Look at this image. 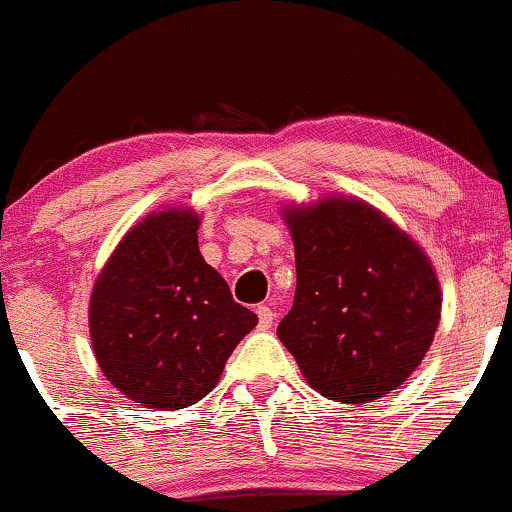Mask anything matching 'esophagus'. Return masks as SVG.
<instances>
[{"instance_id": "obj_1", "label": "esophagus", "mask_w": 512, "mask_h": 512, "mask_svg": "<svg viewBox=\"0 0 512 512\" xmlns=\"http://www.w3.org/2000/svg\"><path fill=\"white\" fill-rule=\"evenodd\" d=\"M256 315H258V325H261V328H271L273 320H276V313H273L268 305H258Z\"/></svg>"}]
</instances>
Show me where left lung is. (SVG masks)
<instances>
[{
	"label": "left lung",
	"mask_w": 512,
	"mask_h": 512,
	"mask_svg": "<svg viewBox=\"0 0 512 512\" xmlns=\"http://www.w3.org/2000/svg\"><path fill=\"white\" fill-rule=\"evenodd\" d=\"M295 246L293 308L278 337L323 397L367 404L421 365L441 320L431 258L360 197L281 209Z\"/></svg>",
	"instance_id": "left-lung-1"
}]
</instances>
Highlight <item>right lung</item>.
Here are the masks:
<instances>
[{"label":"right lung","instance_id":"obj_1","mask_svg":"<svg viewBox=\"0 0 512 512\" xmlns=\"http://www.w3.org/2000/svg\"><path fill=\"white\" fill-rule=\"evenodd\" d=\"M199 224L187 207L150 212L93 283V355L108 382L140 407L175 412L207 397L258 323L199 254Z\"/></svg>","mask_w":512,"mask_h":512}]
</instances>
